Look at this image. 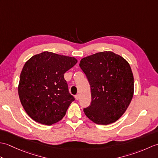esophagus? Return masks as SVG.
<instances>
[{"mask_svg": "<svg viewBox=\"0 0 158 158\" xmlns=\"http://www.w3.org/2000/svg\"><path fill=\"white\" fill-rule=\"evenodd\" d=\"M75 99L76 100H79V94H77V95H75Z\"/></svg>", "mask_w": 158, "mask_h": 158, "instance_id": "1", "label": "esophagus"}]
</instances>
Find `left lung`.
<instances>
[{
    "label": "left lung",
    "instance_id": "left-lung-1",
    "mask_svg": "<svg viewBox=\"0 0 158 158\" xmlns=\"http://www.w3.org/2000/svg\"><path fill=\"white\" fill-rule=\"evenodd\" d=\"M91 88L92 102L83 109L97 124L115 122L125 113L134 94V77L129 63L112 52L87 56L79 63Z\"/></svg>",
    "mask_w": 158,
    "mask_h": 158
}]
</instances>
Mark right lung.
<instances>
[{
	"mask_svg": "<svg viewBox=\"0 0 158 158\" xmlns=\"http://www.w3.org/2000/svg\"><path fill=\"white\" fill-rule=\"evenodd\" d=\"M77 62L73 57L44 52L25 63L18 94L25 111L33 120L51 126L64 117L75 98L69 92L64 74Z\"/></svg>",
	"mask_w": 158,
	"mask_h": 158,
	"instance_id": "1",
	"label": "right lung"
}]
</instances>
